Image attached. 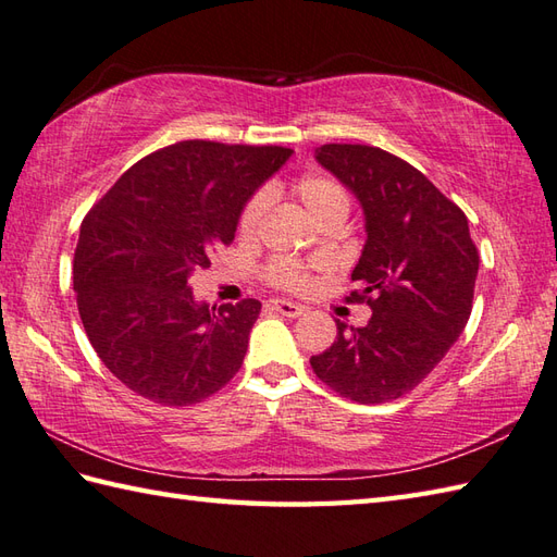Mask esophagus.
Listing matches in <instances>:
<instances>
[{
	"label": "esophagus",
	"instance_id": "obj_1",
	"mask_svg": "<svg viewBox=\"0 0 557 557\" xmlns=\"http://www.w3.org/2000/svg\"><path fill=\"white\" fill-rule=\"evenodd\" d=\"M270 309L282 313V315H287V318H299L304 313V306L301 304L285 301V299H272L270 301Z\"/></svg>",
	"mask_w": 557,
	"mask_h": 557
}]
</instances>
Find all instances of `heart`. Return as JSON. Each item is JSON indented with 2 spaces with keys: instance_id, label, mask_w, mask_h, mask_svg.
Instances as JSON below:
<instances>
[{
  "instance_id": "1",
  "label": "heart",
  "mask_w": 557,
  "mask_h": 557,
  "mask_svg": "<svg viewBox=\"0 0 557 557\" xmlns=\"http://www.w3.org/2000/svg\"><path fill=\"white\" fill-rule=\"evenodd\" d=\"M289 194L299 200L309 218L323 227L327 222H345L349 215V194L337 180L327 174H304L289 184ZM265 194H253L246 200L236 230L242 236H253L265 212ZM265 280L285 292H304L311 285V268L294 258H272L265 265Z\"/></svg>"
}]
</instances>
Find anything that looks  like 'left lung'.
I'll use <instances>...</instances> for the list:
<instances>
[{
	"label": "left lung",
	"instance_id": "left-lung-1",
	"mask_svg": "<svg viewBox=\"0 0 557 557\" xmlns=\"http://www.w3.org/2000/svg\"><path fill=\"white\" fill-rule=\"evenodd\" d=\"M315 160L359 198L366 244L347 301L371 321H337L333 347L311 357L313 373L359 405H383L417 387L471 315L479 251L467 215L425 176L373 146L327 144Z\"/></svg>",
	"mask_w": 557,
	"mask_h": 557
}]
</instances>
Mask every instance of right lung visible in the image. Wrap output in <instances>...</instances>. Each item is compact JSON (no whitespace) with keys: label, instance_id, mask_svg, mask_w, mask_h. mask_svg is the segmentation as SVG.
<instances>
[{"label":"right lung","instance_id":"1","mask_svg":"<svg viewBox=\"0 0 557 557\" xmlns=\"http://www.w3.org/2000/svg\"><path fill=\"white\" fill-rule=\"evenodd\" d=\"M289 156L282 146L180 140L138 160L83 218L81 321L102 363L136 395L188 407L242 369L260 301L198 304L188 277L232 244L244 203Z\"/></svg>","mask_w":557,"mask_h":557}]
</instances>
